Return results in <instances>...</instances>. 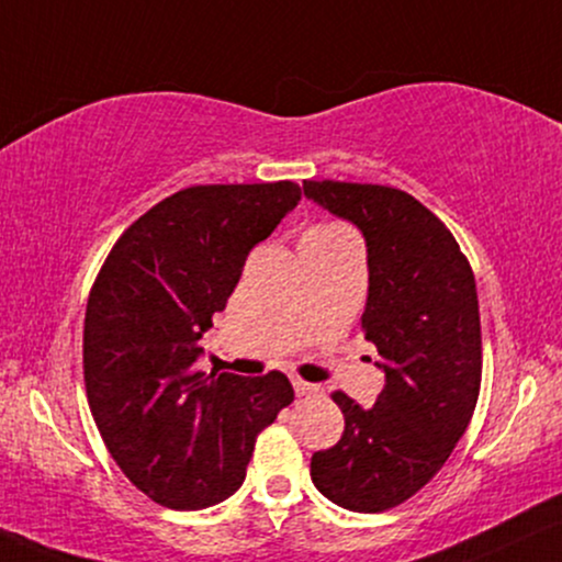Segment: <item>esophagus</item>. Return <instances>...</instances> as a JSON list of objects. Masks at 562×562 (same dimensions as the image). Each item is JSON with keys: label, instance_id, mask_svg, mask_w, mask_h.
<instances>
[{"label": "esophagus", "instance_id": "obj_1", "mask_svg": "<svg viewBox=\"0 0 562 562\" xmlns=\"http://www.w3.org/2000/svg\"><path fill=\"white\" fill-rule=\"evenodd\" d=\"M293 389H295L297 396H308V394H316L318 392V386H314V383H308V381H303V379H295L293 381Z\"/></svg>", "mask_w": 562, "mask_h": 562}]
</instances>
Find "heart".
Segmentation results:
<instances>
[{"label":"heart","mask_w":562,"mask_h":562,"mask_svg":"<svg viewBox=\"0 0 562 562\" xmlns=\"http://www.w3.org/2000/svg\"><path fill=\"white\" fill-rule=\"evenodd\" d=\"M339 225H318V228H314V231H337Z\"/></svg>","instance_id":"obj_1"}]
</instances>
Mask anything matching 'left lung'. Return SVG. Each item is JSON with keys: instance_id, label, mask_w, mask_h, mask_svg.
Here are the masks:
<instances>
[{"instance_id": "8db88e82", "label": "left lung", "mask_w": 562, "mask_h": 562, "mask_svg": "<svg viewBox=\"0 0 562 562\" xmlns=\"http://www.w3.org/2000/svg\"><path fill=\"white\" fill-rule=\"evenodd\" d=\"M303 191L363 231L360 322L386 373L371 409L331 394L345 432L311 457V480L337 506L379 514L428 485L472 420L482 381L477 288L451 231L407 191L347 181H303Z\"/></svg>"}]
</instances>
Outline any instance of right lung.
I'll return each instance as SVG.
<instances>
[{"label": "right lung", "mask_w": 562, "mask_h": 562, "mask_svg": "<svg viewBox=\"0 0 562 562\" xmlns=\"http://www.w3.org/2000/svg\"><path fill=\"white\" fill-rule=\"evenodd\" d=\"M297 202L293 181L181 189L134 220L92 282L82 331L92 420L113 461L160 506L231 498L257 436L295 400L280 371L207 375L194 360L248 251Z\"/></svg>", "instance_id": "add662e5"}]
</instances>
